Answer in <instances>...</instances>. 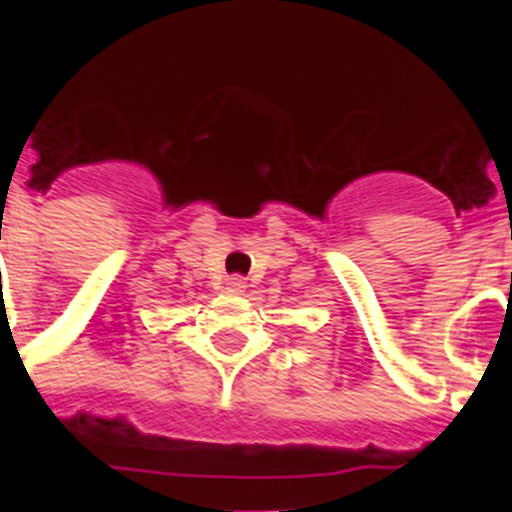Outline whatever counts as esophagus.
I'll return each mask as SVG.
<instances>
[{
	"mask_svg": "<svg viewBox=\"0 0 512 512\" xmlns=\"http://www.w3.org/2000/svg\"><path fill=\"white\" fill-rule=\"evenodd\" d=\"M225 289H228L230 295H241L243 289H246V282H243L241 277H230L228 284H225Z\"/></svg>",
	"mask_w": 512,
	"mask_h": 512,
	"instance_id": "obj_1",
	"label": "esophagus"
}]
</instances>
